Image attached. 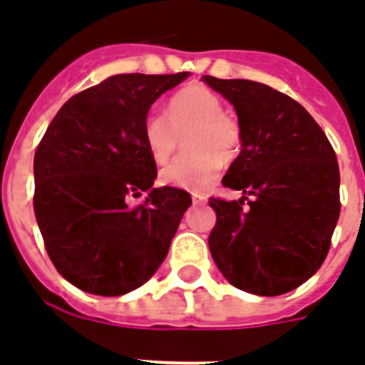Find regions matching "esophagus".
I'll list each match as a JSON object with an SVG mask.
<instances>
[{
  "instance_id": "esophagus-1",
  "label": "esophagus",
  "mask_w": 365,
  "mask_h": 365,
  "mask_svg": "<svg viewBox=\"0 0 365 365\" xmlns=\"http://www.w3.org/2000/svg\"><path fill=\"white\" fill-rule=\"evenodd\" d=\"M191 199H193V202H197V205H205V202H207V195L193 193L191 195Z\"/></svg>"
}]
</instances>
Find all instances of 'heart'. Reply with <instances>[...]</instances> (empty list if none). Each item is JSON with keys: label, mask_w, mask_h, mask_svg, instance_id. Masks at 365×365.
Wrapping results in <instances>:
<instances>
[{"label": "heart", "mask_w": 365, "mask_h": 365, "mask_svg": "<svg viewBox=\"0 0 365 365\" xmlns=\"http://www.w3.org/2000/svg\"><path fill=\"white\" fill-rule=\"evenodd\" d=\"M185 138L187 157L160 170V182L185 191H207L218 178L224 160L241 153L239 124L224 115L220 97L205 86H189L172 97L168 118L151 110L143 122V141L151 158L164 164L174 155L178 138Z\"/></svg>", "instance_id": "1"}]
</instances>
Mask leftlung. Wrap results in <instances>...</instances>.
<instances>
[{
	"label": "left lung",
	"instance_id": "8db88e82",
	"mask_svg": "<svg viewBox=\"0 0 365 365\" xmlns=\"http://www.w3.org/2000/svg\"><path fill=\"white\" fill-rule=\"evenodd\" d=\"M202 82L237 113L241 153L222 183L245 195L208 201L216 212L210 255L233 287L260 297L289 293L318 272L329 250L341 212L335 151L308 110L282 91L250 80Z\"/></svg>",
	"mask_w": 365,
	"mask_h": 365
}]
</instances>
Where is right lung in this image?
Returning <instances> with one entry per match:
<instances>
[{
  "label": "right lung",
  "mask_w": 365,
  "mask_h": 365,
  "mask_svg": "<svg viewBox=\"0 0 365 365\" xmlns=\"http://www.w3.org/2000/svg\"><path fill=\"white\" fill-rule=\"evenodd\" d=\"M189 72L116 74L71 97L34 155V212L47 255L86 293L118 297L149 282L168 255L187 191L153 187L143 122ZM147 192L132 209L130 194Z\"/></svg>",
  "instance_id": "right-lung-1"
}]
</instances>
